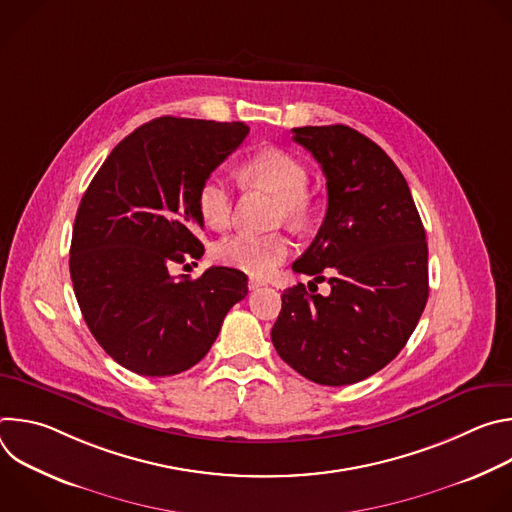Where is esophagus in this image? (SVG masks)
Segmentation results:
<instances>
[{
	"mask_svg": "<svg viewBox=\"0 0 512 512\" xmlns=\"http://www.w3.org/2000/svg\"><path fill=\"white\" fill-rule=\"evenodd\" d=\"M261 285H265V279H261V277H249V287L251 289H255V287H261Z\"/></svg>",
	"mask_w": 512,
	"mask_h": 512,
	"instance_id": "esophagus-1",
	"label": "esophagus"
}]
</instances>
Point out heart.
Listing matches in <instances>:
<instances>
[{"label": "heart", "mask_w": 512, "mask_h": 512, "mask_svg": "<svg viewBox=\"0 0 512 512\" xmlns=\"http://www.w3.org/2000/svg\"><path fill=\"white\" fill-rule=\"evenodd\" d=\"M241 176L257 186L267 188L279 196V216L291 223H302L310 212V196L306 194L308 170L296 158L279 148H265L253 154L241 166ZM196 210L208 229L223 231L231 223L233 196L229 186L218 178L208 176L196 190ZM289 253L287 237L273 235H249L239 233L223 239L212 251L214 259L223 265L253 273H271Z\"/></svg>", "instance_id": "b5f03b06"}]
</instances>
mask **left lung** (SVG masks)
I'll list each match as a JSON object with an SVG mask.
<instances>
[{"instance_id": "obj_1", "label": "left lung", "mask_w": 512, "mask_h": 512, "mask_svg": "<svg viewBox=\"0 0 512 512\" xmlns=\"http://www.w3.org/2000/svg\"><path fill=\"white\" fill-rule=\"evenodd\" d=\"M291 131L328 188L324 223L294 271L328 279L330 296L310 295L304 283L285 289L271 340L302 377L352 385L387 367L421 318L425 229L407 180L367 135L348 125Z\"/></svg>"}]
</instances>
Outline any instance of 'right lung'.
Instances as JSON below:
<instances>
[{
    "label": "right lung",
    "mask_w": 512,
    "mask_h": 512,
    "mask_svg": "<svg viewBox=\"0 0 512 512\" xmlns=\"http://www.w3.org/2000/svg\"><path fill=\"white\" fill-rule=\"evenodd\" d=\"M247 133L243 121L143 123L115 145L79 204L70 243L79 308L103 350L137 375L194 367L247 296V275L233 267L196 279L170 273L202 257L196 190Z\"/></svg>",
    "instance_id": "right-lung-1"
}]
</instances>
